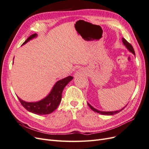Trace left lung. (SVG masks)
<instances>
[{"instance_id": "left-lung-1", "label": "left lung", "mask_w": 149, "mask_h": 149, "mask_svg": "<svg viewBox=\"0 0 149 149\" xmlns=\"http://www.w3.org/2000/svg\"><path fill=\"white\" fill-rule=\"evenodd\" d=\"M123 43H124V45L126 47V48H127L128 50H129L130 52L134 54V55H135L134 49L132 46L131 45V44H130V43L127 41V40H125V38H123ZM88 106H89V107L91 108V109L93 111L96 112H97V113L102 114V115H107V116H112V115H114V114H118V113H119V112H120L122 110H123V109H124V108H125V107H124L123 108V109H120V110H119V111H107V112H106V111H99V110L95 109V108H94L91 105H90L89 103H88Z\"/></svg>"}]
</instances>
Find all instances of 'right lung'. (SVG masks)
Returning a JSON list of instances; mask_svg holds the SVG:
<instances>
[{"instance_id":"obj_1","label":"right lung","mask_w":149,"mask_h":149,"mask_svg":"<svg viewBox=\"0 0 149 149\" xmlns=\"http://www.w3.org/2000/svg\"><path fill=\"white\" fill-rule=\"evenodd\" d=\"M37 37V33L30 35L25 40L23 45H25L30 40ZM73 78L71 76H69L65 78L58 81L54 85L51 92L48 94V95L39 101L29 102L22 100L19 97L17 96L18 99L19 100L22 105L28 111L38 115L49 114L58 107L61 101L63 91L67 84L70 82Z\"/></svg>"}]
</instances>
